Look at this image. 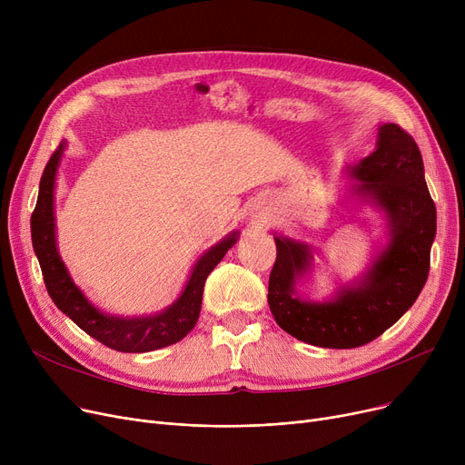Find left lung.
Here are the masks:
<instances>
[{
    "label": "left lung",
    "instance_id": "left-lung-1",
    "mask_svg": "<svg viewBox=\"0 0 465 465\" xmlns=\"http://www.w3.org/2000/svg\"><path fill=\"white\" fill-rule=\"evenodd\" d=\"M347 177L343 202L368 203L386 223L384 245L358 279L335 286L319 302L302 296L298 286L312 273L316 251L305 241L273 233L272 314L286 333L322 349L361 347L401 319L426 284L437 230L422 154L398 124L379 126L375 151L347 167Z\"/></svg>",
    "mask_w": 465,
    "mask_h": 465
}]
</instances>
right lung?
<instances>
[{
    "label": "right lung",
    "instance_id": "1",
    "mask_svg": "<svg viewBox=\"0 0 465 465\" xmlns=\"http://www.w3.org/2000/svg\"><path fill=\"white\" fill-rule=\"evenodd\" d=\"M65 144V141L60 143L43 171L37 205L32 214V242L48 296L83 331L118 352H151L177 343L198 322L205 281L216 263L235 245L239 232H230L195 260L179 298L165 309L141 316H118L102 311L73 282L58 252L54 188Z\"/></svg>",
    "mask_w": 465,
    "mask_h": 465
}]
</instances>
